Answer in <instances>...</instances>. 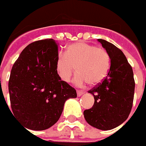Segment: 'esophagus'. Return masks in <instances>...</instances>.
I'll use <instances>...</instances> for the list:
<instances>
[{
  "label": "esophagus",
  "mask_w": 146,
  "mask_h": 146,
  "mask_svg": "<svg viewBox=\"0 0 146 146\" xmlns=\"http://www.w3.org/2000/svg\"><path fill=\"white\" fill-rule=\"evenodd\" d=\"M77 94H78V96H80L84 94V92L80 91V90H77Z\"/></svg>",
  "instance_id": "34e87169"
}]
</instances>
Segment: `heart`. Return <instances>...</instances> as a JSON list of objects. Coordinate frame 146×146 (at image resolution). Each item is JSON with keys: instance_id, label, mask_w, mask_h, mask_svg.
<instances>
[{"instance_id": "b5f03b06", "label": "heart", "mask_w": 146, "mask_h": 146, "mask_svg": "<svg viewBox=\"0 0 146 146\" xmlns=\"http://www.w3.org/2000/svg\"><path fill=\"white\" fill-rule=\"evenodd\" d=\"M110 67V56L102 47L77 42L67 46L66 53H59L56 60V71L59 78L68 82L74 72L76 85L82 86L88 82L94 86L102 82Z\"/></svg>"}]
</instances>
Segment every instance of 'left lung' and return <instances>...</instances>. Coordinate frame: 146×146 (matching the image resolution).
Segmentation results:
<instances>
[{"mask_svg":"<svg viewBox=\"0 0 146 146\" xmlns=\"http://www.w3.org/2000/svg\"><path fill=\"white\" fill-rule=\"evenodd\" d=\"M110 56L111 66L102 82L88 91L94 96L91 108L84 111L90 125L100 130L117 127L127 119L133 102V72L125 55L117 46L98 39Z\"/></svg>","mask_w":146,"mask_h":146,"instance_id":"left-lung-1","label":"left lung"}]
</instances>
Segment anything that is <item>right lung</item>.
Listing matches in <instances>:
<instances>
[{"instance_id": "add662e5", "label": "right lung", "mask_w": 146, "mask_h": 146, "mask_svg": "<svg viewBox=\"0 0 146 146\" xmlns=\"http://www.w3.org/2000/svg\"><path fill=\"white\" fill-rule=\"evenodd\" d=\"M58 44L53 39L33 42L13 66L9 80L10 104L15 117L30 130H44L56 123L65 102L76 98L74 88L56 71Z\"/></svg>"}]
</instances>
